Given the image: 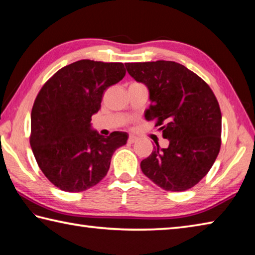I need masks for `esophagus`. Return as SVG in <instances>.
Returning <instances> with one entry per match:
<instances>
[{"label": "esophagus", "instance_id": "obj_1", "mask_svg": "<svg viewBox=\"0 0 255 255\" xmlns=\"http://www.w3.org/2000/svg\"><path fill=\"white\" fill-rule=\"evenodd\" d=\"M136 140H137V137L135 136V135H130L128 136V143H134V142H136Z\"/></svg>", "mask_w": 255, "mask_h": 255}]
</instances>
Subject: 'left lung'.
Wrapping results in <instances>:
<instances>
[{
	"label": "left lung",
	"instance_id": "1",
	"mask_svg": "<svg viewBox=\"0 0 255 255\" xmlns=\"http://www.w3.org/2000/svg\"><path fill=\"white\" fill-rule=\"evenodd\" d=\"M128 73L149 89L145 120H157L169 145L155 143L141 170L168 191H184L207 175L221 149L222 113L211 87L175 61L128 62Z\"/></svg>",
	"mask_w": 255,
	"mask_h": 255
}]
</instances>
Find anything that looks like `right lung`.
<instances>
[{
	"label": "right lung",
	"mask_w": 255,
	"mask_h": 255,
	"mask_svg": "<svg viewBox=\"0 0 255 255\" xmlns=\"http://www.w3.org/2000/svg\"><path fill=\"white\" fill-rule=\"evenodd\" d=\"M122 62L83 59L62 67L40 89L31 112L30 144L43 175L68 193L97 185L127 132L103 136L92 128L103 93L125 76Z\"/></svg>",
	"instance_id": "1"
}]
</instances>
